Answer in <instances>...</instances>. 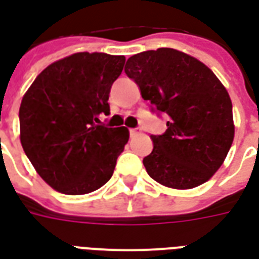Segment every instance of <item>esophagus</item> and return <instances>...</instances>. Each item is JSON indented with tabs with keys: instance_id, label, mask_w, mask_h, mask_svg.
<instances>
[{
	"instance_id": "obj_1",
	"label": "esophagus",
	"mask_w": 259,
	"mask_h": 259,
	"mask_svg": "<svg viewBox=\"0 0 259 259\" xmlns=\"http://www.w3.org/2000/svg\"><path fill=\"white\" fill-rule=\"evenodd\" d=\"M129 132H130V136H132V137H135V136L140 135V132H141V130H140L139 127H135V129H130Z\"/></svg>"
}]
</instances>
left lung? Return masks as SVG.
I'll list each match as a JSON object with an SVG mask.
<instances>
[{
    "instance_id": "1",
    "label": "left lung",
    "mask_w": 259,
    "mask_h": 259,
    "mask_svg": "<svg viewBox=\"0 0 259 259\" xmlns=\"http://www.w3.org/2000/svg\"><path fill=\"white\" fill-rule=\"evenodd\" d=\"M124 72L152 111L167 115V129L151 136L154 149L143 159L149 177L176 189L210 180L235 136L231 97L214 72L171 48L129 57Z\"/></svg>"
}]
</instances>
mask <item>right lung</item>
I'll use <instances>...</instances> for the list:
<instances>
[{
    "label": "right lung",
    "instance_id": "1",
    "mask_svg": "<svg viewBox=\"0 0 259 259\" xmlns=\"http://www.w3.org/2000/svg\"><path fill=\"white\" fill-rule=\"evenodd\" d=\"M124 56L81 52L47 67L19 110L20 141L42 180L66 195L101 188L129 140L126 127H107L111 86Z\"/></svg>",
    "mask_w": 259,
    "mask_h": 259
}]
</instances>
